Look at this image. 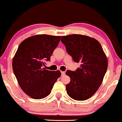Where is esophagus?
<instances>
[{
  "label": "esophagus",
  "instance_id": "obj_1",
  "mask_svg": "<svg viewBox=\"0 0 122 122\" xmlns=\"http://www.w3.org/2000/svg\"><path fill=\"white\" fill-rule=\"evenodd\" d=\"M61 76H64L65 75V72H62V71H61Z\"/></svg>",
  "mask_w": 122,
  "mask_h": 122
}]
</instances>
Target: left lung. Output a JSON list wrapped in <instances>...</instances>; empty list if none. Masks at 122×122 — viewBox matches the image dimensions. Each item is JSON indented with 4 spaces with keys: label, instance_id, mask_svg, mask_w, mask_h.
Here are the masks:
<instances>
[{
    "label": "left lung",
    "instance_id": "obj_1",
    "mask_svg": "<svg viewBox=\"0 0 122 122\" xmlns=\"http://www.w3.org/2000/svg\"><path fill=\"white\" fill-rule=\"evenodd\" d=\"M61 41L73 61L81 63L76 71L66 72L71 78V81L66 85L67 93L74 100H87L102 84L107 70V57L99 41L88 36H62Z\"/></svg>",
    "mask_w": 122,
    "mask_h": 122
}]
</instances>
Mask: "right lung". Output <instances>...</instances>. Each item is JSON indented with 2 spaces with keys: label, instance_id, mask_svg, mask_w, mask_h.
I'll list each match as a JSON object with an SVG mask.
<instances>
[{
  "label": "right lung",
  "instance_id": "obj_1",
  "mask_svg": "<svg viewBox=\"0 0 122 122\" xmlns=\"http://www.w3.org/2000/svg\"><path fill=\"white\" fill-rule=\"evenodd\" d=\"M61 36L37 35L27 38L18 47L12 60V69L16 79L26 94L33 99L46 97L61 75L60 71L43 68L46 61L58 46Z\"/></svg>",
  "mask_w": 122,
  "mask_h": 122
}]
</instances>
